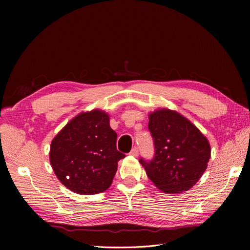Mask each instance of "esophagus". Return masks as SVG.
I'll return each instance as SVG.
<instances>
[{"label": "esophagus", "instance_id": "obj_1", "mask_svg": "<svg viewBox=\"0 0 250 250\" xmlns=\"http://www.w3.org/2000/svg\"><path fill=\"white\" fill-rule=\"evenodd\" d=\"M130 155H132V156H138V155H139V149H138L137 147L132 148V150L130 151Z\"/></svg>", "mask_w": 250, "mask_h": 250}]
</instances>
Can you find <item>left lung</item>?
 <instances>
[{
  "mask_svg": "<svg viewBox=\"0 0 250 250\" xmlns=\"http://www.w3.org/2000/svg\"><path fill=\"white\" fill-rule=\"evenodd\" d=\"M148 128L154 141L152 161L140 160L147 176L161 191H188L208 168L210 145L190 120L175 110L158 108L149 113Z\"/></svg>",
  "mask_w": 250,
  "mask_h": 250,
  "instance_id": "1",
  "label": "left lung"
}]
</instances>
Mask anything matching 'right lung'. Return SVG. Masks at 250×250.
Wrapping results in <instances>:
<instances>
[{"label": "right lung", "instance_id": "obj_1", "mask_svg": "<svg viewBox=\"0 0 250 250\" xmlns=\"http://www.w3.org/2000/svg\"><path fill=\"white\" fill-rule=\"evenodd\" d=\"M116 144L107 112L82 111L52 140L50 164L60 183L74 193H102L110 187L118 162L125 157Z\"/></svg>", "mask_w": 250, "mask_h": 250}]
</instances>
